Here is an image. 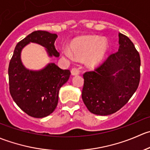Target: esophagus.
Here are the masks:
<instances>
[{"label":"esophagus","instance_id":"1","mask_svg":"<svg viewBox=\"0 0 150 150\" xmlns=\"http://www.w3.org/2000/svg\"><path fill=\"white\" fill-rule=\"evenodd\" d=\"M71 74L72 75H78L80 74V70L76 67H73L71 70Z\"/></svg>","mask_w":150,"mask_h":150}]
</instances>
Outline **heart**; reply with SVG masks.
Wrapping results in <instances>:
<instances>
[{"label":"heart","instance_id":"obj_1","mask_svg":"<svg viewBox=\"0 0 150 150\" xmlns=\"http://www.w3.org/2000/svg\"><path fill=\"white\" fill-rule=\"evenodd\" d=\"M108 43L97 36H82L74 39L70 50L63 48L62 53L68 59H73L74 55L79 59H86L88 65L96 67L103 62L108 51Z\"/></svg>","mask_w":150,"mask_h":150}]
</instances>
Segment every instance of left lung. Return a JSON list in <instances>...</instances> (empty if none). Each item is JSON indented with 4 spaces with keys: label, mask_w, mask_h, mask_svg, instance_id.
<instances>
[{
    "label": "left lung",
    "mask_w": 150,
    "mask_h": 150,
    "mask_svg": "<svg viewBox=\"0 0 150 150\" xmlns=\"http://www.w3.org/2000/svg\"><path fill=\"white\" fill-rule=\"evenodd\" d=\"M118 51L94 71L83 74L82 99L91 113L113 114L129 101L140 81V56L134 43L119 33Z\"/></svg>",
    "instance_id": "1"
}]
</instances>
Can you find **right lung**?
Listing matches in <instances>:
<instances>
[{"mask_svg": "<svg viewBox=\"0 0 150 150\" xmlns=\"http://www.w3.org/2000/svg\"><path fill=\"white\" fill-rule=\"evenodd\" d=\"M57 34L43 30L34 31L19 41L15 47L8 66L9 91L15 103L28 115L37 118L46 117L54 111L59 100V91L68 81L69 69H62L49 63L40 70H30L21 60L22 48L30 43L46 48L49 57H58L54 46Z\"/></svg>", "mask_w": 150, "mask_h": 150, "instance_id": "right-lung-1", "label": "right lung"}]
</instances>
